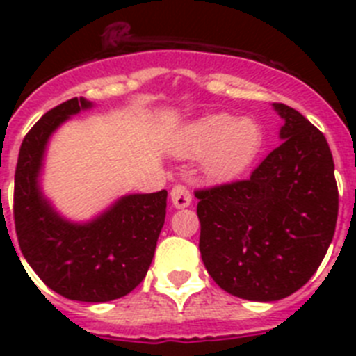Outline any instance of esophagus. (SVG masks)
<instances>
[{
    "instance_id": "obj_1",
    "label": "esophagus",
    "mask_w": 356,
    "mask_h": 356,
    "mask_svg": "<svg viewBox=\"0 0 356 356\" xmlns=\"http://www.w3.org/2000/svg\"><path fill=\"white\" fill-rule=\"evenodd\" d=\"M193 201V196L188 193V188L184 185H175L171 188V203L175 209H187Z\"/></svg>"
}]
</instances>
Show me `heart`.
<instances>
[{"label":"heart","instance_id":"heart-1","mask_svg":"<svg viewBox=\"0 0 356 356\" xmlns=\"http://www.w3.org/2000/svg\"><path fill=\"white\" fill-rule=\"evenodd\" d=\"M264 143L266 134L253 118L209 114L178 128L171 151L180 159H201L200 172L209 184H229L253 168Z\"/></svg>","mask_w":356,"mask_h":356}]
</instances>
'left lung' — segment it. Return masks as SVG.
<instances>
[{
  "label": "left lung",
  "mask_w": 356,
  "mask_h": 356,
  "mask_svg": "<svg viewBox=\"0 0 356 356\" xmlns=\"http://www.w3.org/2000/svg\"><path fill=\"white\" fill-rule=\"evenodd\" d=\"M280 146L248 180L196 193L200 251L222 291L278 301L303 287L335 234L339 193L325 135L298 110L273 103Z\"/></svg>",
  "instance_id": "1"
}]
</instances>
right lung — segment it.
I'll return each mask as SVG.
<instances>
[{
	"label": "right lung",
	"mask_w": 356,
	"mask_h": 356,
	"mask_svg": "<svg viewBox=\"0 0 356 356\" xmlns=\"http://www.w3.org/2000/svg\"><path fill=\"white\" fill-rule=\"evenodd\" d=\"M92 106L72 97L28 131L15 168L14 221L21 253L51 291L105 303L127 296L146 276L165 221L168 191L124 194L87 221L56 210L42 188L48 144L64 122Z\"/></svg>",
	"instance_id": "add662e5"
}]
</instances>
